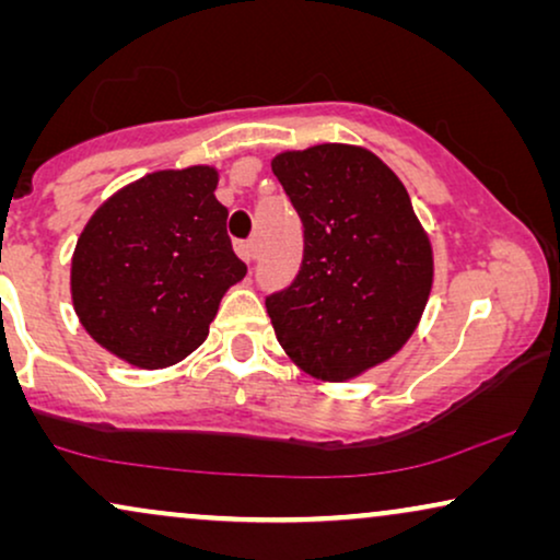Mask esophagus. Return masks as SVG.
I'll use <instances>...</instances> for the list:
<instances>
[{"mask_svg":"<svg viewBox=\"0 0 560 560\" xmlns=\"http://www.w3.org/2000/svg\"><path fill=\"white\" fill-rule=\"evenodd\" d=\"M236 247V255H240L244 262H252V259L257 257V244L252 242V240H247V242H236L234 244Z\"/></svg>","mask_w":560,"mask_h":560,"instance_id":"obj_1","label":"esophagus"}]
</instances>
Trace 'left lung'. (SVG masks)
I'll use <instances>...</instances> for the list:
<instances>
[{
	"label": "left lung",
	"instance_id": "left-lung-1",
	"mask_svg": "<svg viewBox=\"0 0 560 560\" xmlns=\"http://www.w3.org/2000/svg\"><path fill=\"white\" fill-rule=\"evenodd\" d=\"M272 173L303 221L295 280L267 295L303 372L347 382L402 349L433 285V249L400 178L364 148L280 152Z\"/></svg>",
	"mask_w": 560,
	"mask_h": 560
}]
</instances>
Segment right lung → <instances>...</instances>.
<instances>
[{"label": "right lung", "mask_w": 560, "mask_h": 560, "mask_svg": "<svg viewBox=\"0 0 560 560\" xmlns=\"http://www.w3.org/2000/svg\"><path fill=\"white\" fill-rule=\"evenodd\" d=\"M209 165L158 171L104 201L71 262L75 316L140 370L178 364L209 336L221 298L247 275Z\"/></svg>", "instance_id": "right-lung-1"}]
</instances>
